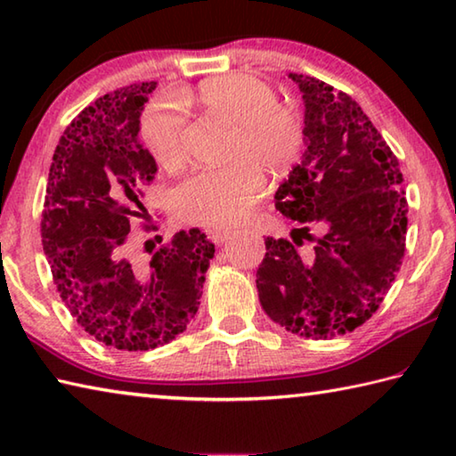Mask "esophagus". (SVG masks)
I'll return each mask as SVG.
<instances>
[{
    "label": "esophagus",
    "mask_w": 456,
    "mask_h": 456,
    "mask_svg": "<svg viewBox=\"0 0 456 456\" xmlns=\"http://www.w3.org/2000/svg\"><path fill=\"white\" fill-rule=\"evenodd\" d=\"M231 235H233V231H227V229H213L209 231V237L213 239V243H225L227 239H231Z\"/></svg>",
    "instance_id": "1"
}]
</instances>
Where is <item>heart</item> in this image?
Instances as JSON below:
<instances>
[{"mask_svg":"<svg viewBox=\"0 0 456 456\" xmlns=\"http://www.w3.org/2000/svg\"><path fill=\"white\" fill-rule=\"evenodd\" d=\"M199 98L213 114L237 125L229 159L235 163L189 176L176 189V209L189 221L227 227L241 221L265 191L269 173L285 175L299 163L305 149V120L297 108L280 104L267 82L249 74H227L200 84ZM187 104L167 92L152 98L141 117V138L154 160L179 168L184 151Z\"/></svg>","mask_w":456,"mask_h":456,"instance_id":"obj_1","label":"heart"}]
</instances>
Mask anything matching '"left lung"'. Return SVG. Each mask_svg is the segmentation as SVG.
<instances>
[{"label": "left lung", "instance_id": "8db88e82", "mask_svg": "<svg viewBox=\"0 0 456 456\" xmlns=\"http://www.w3.org/2000/svg\"><path fill=\"white\" fill-rule=\"evenodd\" d=\"M305 102V152L275 192L296 221L288 239H265L259 302L291 334L328 339L362 326L403 265L408 203L396 154L346 92L288 74ZM324 235L315 238L311 227ZM304 240L312 250L299 252Z\"/></svg>", "mask_w": 456, "mask_h": 456}]
</instances>
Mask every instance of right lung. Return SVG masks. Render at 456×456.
<instances>
[{
	"label": "right lung",
	"mask_w": 456,
	"mask_h": 456,
	"mask_svg": "<svg viewBox=\"0 0 456 456\" xmlns=\"http://www.w3.org/2000/svg\"><path fill=\"white\" fill-rule=\"evenodd\" d=\"M157 82L108 92L66 126L53 152L42 211V245L72 318L110 348L146 352L187 330L199 310L215 245L179 231L149 261L130 259L134 221L157 231L144 187L159 167L138 141Z\"/></svg>",
	"instance_id": "1"
}]
</instances>
